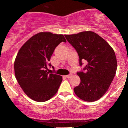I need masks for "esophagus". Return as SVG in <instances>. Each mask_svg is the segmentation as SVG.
I'll return each instance as SVG.
<instances>
[{
	"label": "esophagus",
	"mask_w": 128,
	"mask_h": 128,
	"mask_svg": "<svg viewBox=\"0 0 128 128\" xmlns=\"http://www.w3.org/2000/svg\"><path fill=\"white\" fill-rule=\"evenodd\" d=\"M71 76H72V74H68V75H66L65 78H70Z\"/></svg>",
	"instance_id": "obj_1"
}]
</instances>
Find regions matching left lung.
<instances>
[{
  "mask_svg": "<svg viewBox=\"0 0 128 128\" xmlns=\"http://www.w3.org/2000/svg\"><path fill=\"white\" fill-rule=\"evenodd\" d=\"M67 41L76 50L79 65H87L77 74L80 83L74 88L75 94L84 101L92 102L102 97L114 78L117 68L116 56L106 40L92 31L65 35Z\"/></svg>",
  "mask_w": 128,
  "mask_h": 128,
  "instance_id": "8db88e82",
  "label": "left lung"
}]
</instances>
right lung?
<instances>
[{"mask_svg": "<svg viewBox=\"0 0 128 128\" xmlns=\"http://www.w3.org/2000/svg\"><path fill=\"white\" fill-rule=\"evenodd\" d=\"M66 42L64 36L38 33L22 45L14 61L16 78L24 92L33 100L44 102L53 97L62 81L60 75L50 73V57L58 45Z\"/></svg>", "mask_w": 128, "mask_h": 128, "instance_id": "add662e5", "label": "right lung"}]
</instances>
